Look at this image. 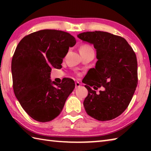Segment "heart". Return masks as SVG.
Segmentation results:
<instances>
[{
	"instance_id": "b5f03b06",
	"label": "heart",
	"mask_w": 151,
	"mask_h": 151,
	"mask_svg": "<svg viewBox=\"0 0 151 151\" xmlns=\"http://www.w3.org/2000/svg\"><path fill=\"white\" fill-rule=\"evenodd\" d=\"M80 58H81V60L83 61V63H88V58H86L85 57H84L83 55H81L80 56Z\"/></svg>"
}]
</instances>
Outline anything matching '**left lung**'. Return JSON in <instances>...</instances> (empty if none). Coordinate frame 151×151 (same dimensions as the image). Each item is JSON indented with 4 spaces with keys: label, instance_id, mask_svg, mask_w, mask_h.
Returning a JSON list of instances; mask_svg holds the SVG:
<instances>
[{
    "label": "left lung",
    "instance_id": "obj_1",
    "mask_svg": "<svg viewBox=\"0 0 151 151\" xmlns=\"http://www.w3.org/2000/svg\"><path fill=\"white\" fill-rule=\"evenodd\" d=\"M76 44L69 33L45 29L24 37L12 57L11 70L15 96L35 121L45 122L59 115L72 93L69 82L50 80L52 68L60 69L69 47Z\"/></svg>",
    "mask_w": 151,
    "mask_h": 151
}]
</instances>
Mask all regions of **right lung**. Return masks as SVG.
I'll list each match as a JSON object with an SVG mask.
<instances>
[{"label":"right lung","mask_w":151,"mask_h":151,"mask_svg":"<svg viewBox=\"0 0 151 151\" xmlns=\"http://www.w3.org/2000/svg\"><path fill=\"white\" fill-rule=\"evenodd\" d=\"M77 37L96 51L91 86L104 87L99 91L90 88L83 103L86 113L101 121L115 119L129 106L137 86L136 55L124 38L109 32H86Z\"/></svg>","instance_id":"add662e5"}]
</instances>
